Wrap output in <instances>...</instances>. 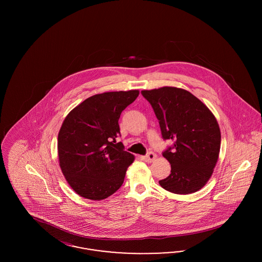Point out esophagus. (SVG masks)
<instances>
[{
	"mask_svg": "<svg viewBox=\"0 0 262 262\" xmlns=\"http://www.w3.org/2000/svg\"><path fill=\"white\" fill-rule=\"evenodd\" d=\"M155 158H156V154H155L154 152H152V151H149V152L143 157V160H144L145 162H152L153 160H155Z\"/></svg>",
	"mask_w": 262,
	"mask_h": 262,
	"instance_id": "esophagus-1",
	"label": "esophagus"
}]
</instances>
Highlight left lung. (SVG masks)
<instances>
[{"label":"left lung","instance_id":"left-lung-1","mask_svg":"<svg viewBox=\"0 0 262 262\" xmlns=\"http://www.w3.org/2000/svg\"><path fill=\"white\" fill-rule=\"evenodd\" d=\"M141 94L159 121L163 139L173 140L162 153L171 164V174L159 181L160 186L177 194L200 190L219 157L221 133L216 118L185 89L165 86L142 90Z\"/></svg>","mask_w":262,"mask_h":262}]
</instances>
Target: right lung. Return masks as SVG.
<instances>
[{"label":"right lung","instance_id":"right-lung-1","mask_svg":"<svg viewBox=\"0 0 262 262\" xmlns=\"http://www.w3.org/2000/svg\"><path fill=\"white\" fill-rule=\"evenodd\" d=\"M138 94V90L96 94L66 117L58 136L60 167L80 196L105 200L123 185L135 156L116 142L121 136L119 119Z\"/></svg>","mask_w":262,"mask_h":262}]
</instances>
